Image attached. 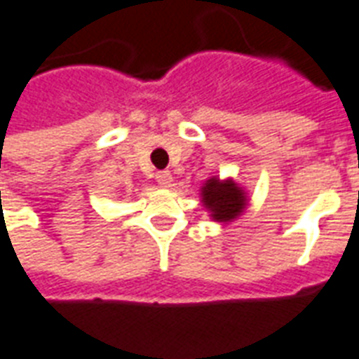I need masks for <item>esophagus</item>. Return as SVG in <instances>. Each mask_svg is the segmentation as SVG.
<instances>
[{
  "mask_svg": "<svg viewBox=\"0 0 359 359\" xmlns=\"http://www.w3.org/2000/svg\"><path fill=\"white\" fill-rule=\"evenodd\" d=\"M156 182H158L161 187H170V185H172V174H170L168 170L158 172V174H156Z\"/></svg>",
  "mask_w": 359,
  "mask_h": 359,
  "instance_id": "34e87169",
  "label": "esophagus"
}]
</instances>
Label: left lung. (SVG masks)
I'll return each mask as SVG.
<instances>
[{
	"label": "left lung",
	"mask_w": 359,
	"mask_h": 359,
	"mask_svg": "<svg viewBox=\"0 0 359 359\" xmlns=\"http://www.w3.org/2000/svg\"><path fill=\"white\" fill-rule=\"evenodd\" d=\"M203 205L216 222H231L247 208V193L233 180L222 182L214 176L203 185Z\"/></svg>",
	"instance_id": "left-lung-1"
}]
</instances>
